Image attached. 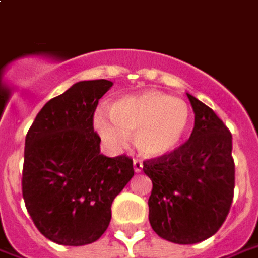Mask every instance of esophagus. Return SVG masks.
Returning <instances> with one entry per match:
<instances>
[{
  "mask_svg": "<svg viewBox=\"0 0 258 258\" xmlns=\"http://www.w3.org/2000/svg\"><path fill=\"white\" fill-rule=\"evenodd\" d=\"M133 169H135L136 173H139V172H142V169H143V163H142L141 160H133Z\"/></svg>",
  "mask_w": 258,
  "mask_h": 258,
  "instance_id": "1",
  "label": "esophagus"
}]
</instances>
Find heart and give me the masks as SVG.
Here are the masks:
<instances>
[{
    "instance_id": "obj_1",
    "label": "heart",
    "mask_w": 258,
    "mask_h": 258,
    "mask_svg": "<svg viewBox=\"0 0 258 258\" xmlns=\"http://www.w3.org/2000/svg\"><path fill=\"white\" fill-rule=\"evenodd\" d=\"M93 117V126L110 149H122L127 135L145 157L172 153L184 142L191 126V110L186 102L157 91L129 95L115 101L109 109Z\"/></svg>"
}]
</instances>
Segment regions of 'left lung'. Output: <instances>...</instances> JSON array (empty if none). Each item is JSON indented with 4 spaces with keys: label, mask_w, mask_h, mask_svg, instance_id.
<instances>
[{
    "label": "left lung",
    "mask_w": 258,
    "mask_h": 258,
    "mask_svg": "<svg viewBox=\"0 0 258 258\" xmlns=\"http://www.w3.org/2000/svg\"><path fill=\"white\" fill-rule=\"evenodd\" d=\"M195 112L189 141L166 155L143 162L153 183L149 222L159 237L195 244L217 233L234 196L231 133L203 102L187 93Z\"/></svg>",
    "instance_id": "8db88e82"
}]
</instances>
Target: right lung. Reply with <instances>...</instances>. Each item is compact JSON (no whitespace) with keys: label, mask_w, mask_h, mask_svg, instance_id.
I'll return each instance as SVG.
<instances>
[{"label":"right lung","mask_w":258,"mask_h":258,"mask_svg":"<svg viewBox=\"0 0 258 258\" xmlns=\"http://www.w3.org/2000/svg\"><path fill=\"white\" fill-rule=\"evenodd\" d=\"M112 85H72L45 103L27 133L22 196L36 229L56 244L85 246L101 237L112 202L135 173L131 157L102 155L93 131L98 102Z\"/></svg>","instance_id":"add662e5"}]
</instances>
